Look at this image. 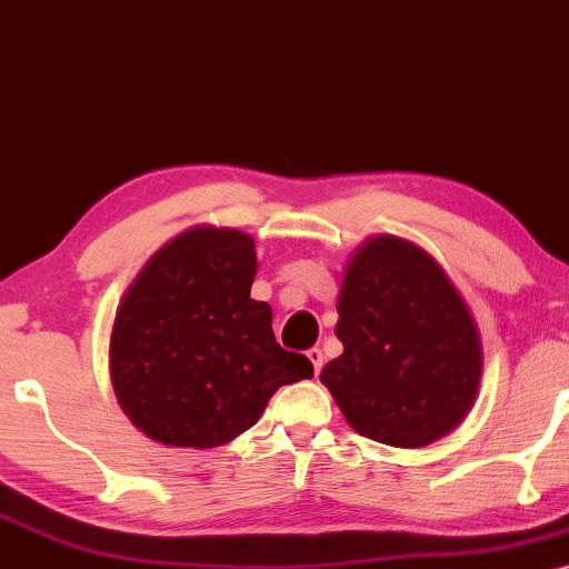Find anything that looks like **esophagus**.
Wrapping results in <instances>:
<instances>
[{"mask_svg":"<svg viewBox=\"0 0 569 569\" xmlns=\"http://www.w3.org/2000/svg\"><path fill=\"white\" fill-rule=\"evenodd\" d=\"M306 357H309V362L315 366V373H319V370H322V360H325L322 352H319V349H309Z\"/></svg>","mask_w":569,"mask_h":569,"instance_id":"obj_1","label":"esophagus"}]
</instances>
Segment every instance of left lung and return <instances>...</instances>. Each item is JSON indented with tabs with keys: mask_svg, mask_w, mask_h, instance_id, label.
<instances>
[{
	"mask_svg": "<svg viewBox=\"0 0 569 569\" xmlns=\"http://www.w3.org/2000/svg\"><path fill=\"white\" fill-rule=\"evenodd\" d=\"M336 336L322 368L360 436L419 449L462 422L481 381V341L462 296L417 244L376 236L343 271Z\"/></svg>",
	"mask_w": 569,
	"mask_h": 569,
	"instance_id": "obj_1",
	"label": "left lung"
}]
</instances>
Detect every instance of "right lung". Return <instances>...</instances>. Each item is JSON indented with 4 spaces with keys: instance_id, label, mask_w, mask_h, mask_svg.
<instances>
[{
    "instance_id": "add662e5",
    "label": "right lung",
    "mask_w": 569,
    "mask_h": 569,
    "mask_svg": "<svg viewBox=\"0 0 569 569\" xmlns=\"http://www.w3.org/2000/svg\"><path fill=\"white\" fill-rule=\"evenodd\" d=\"M252 236L193 228L158 250L118 306L110 373L118 403L144 436L212 449L250 430L282 385L315 366L287 352L271 306L252 301Z\"/></svg>"
}]
</instances>
